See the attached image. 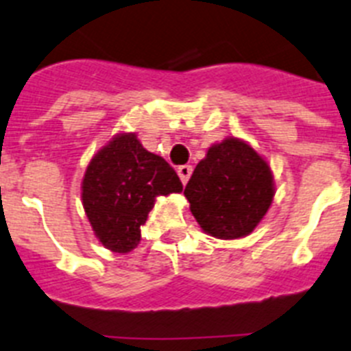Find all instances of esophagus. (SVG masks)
Returning a JSON list of instances; mask_svg holds the SVG:
<instances>
[{
	"label": "esophagus",
	"mask_w": 351,
	"mask_h": 351,
	"mask_svg": "<svg viewBox=\"0 0 351 351\" xmlns=\"http://www.w3.org/2000/svg\"><path fill=\"white\" fill-rule=\"evenodd\" d=\"M176 171H178V176H180V180H182V184L185 185L189 182V178H191V175H193V166H187V164H185V166H180Z\"/></svg>",
	"instance_id": "esophagus-1"
}]
</instances>
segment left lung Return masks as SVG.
Returning a JSON list of instances; mask_svg holds the SVG:
<instances>
[{"label": "left lung", "instance_id": "8db88e82", "mask_svg": "<svg viewBox=\"0 0 351 351\" xmlns=\"http://www.w3.org/2000/svg\"><path fill=\"white\" fill-rule=\"evenodd\" d=\"M184 194L201 230L215 239L234 240L260 224L276 187L267 160L249 143L231 136L210 146Z\"/></svg>", "mask_w": 351, "mask_h": 351}]
</instances>
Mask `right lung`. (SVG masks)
<instances>
[{
  "mask_svg": "<svg viewBox=\"0 0 351 351\" xmlns=\"http://www.w3.org/2000/svg\"><path fill=\"white\" fill-rule=\"evenodd\" d=\"M182 189L178 175L162 157L145 150L134 132H121L90 160L81 197L97 240L125 254L138 247L155 199Z\"/></svg>",
  "mask_w": 351,
  "mask_h": 351,
  "instance_id": "right-lung-1",
  "label": "right lung"
}]
</instances>
